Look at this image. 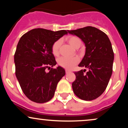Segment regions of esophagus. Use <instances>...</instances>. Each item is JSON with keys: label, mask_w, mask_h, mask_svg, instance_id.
<instances>
[{"label": "esophagus", "mask_w": 128, "mask_h": 128, "mask_svg": "<svg viewBox=\"0 0 128 128\" xmlns=\"http://www.w3.org/2000/svg\"><path fill=\"white\" fill-rule=\"evenodd\" d=\"M70 70H68V69H66V73H70Z\"/></svg>", "instance_id": "esophagus-1"}]
</instances>
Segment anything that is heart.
<instances>
[{"instance_id": "b5f03b06", "label": "heart", "mask_w": 128, "mask_h": 128, "mask_svg": "<svg viewBox=\"0 0 128 128\" xmlns=\"http://www.w3.org/2000/svg\"><path fill=\"white\" fill-rule=\"evenodd\" d=\"M67 40L68 42V43L75 49L78 46L81 44V41L77 36H69L67 38ZM61 43V41L59 40L53 44L52 46V52L55 56L58 55ZM78 58H76V57L67 58V57L62 56L58 60V63L59 66L67 69H70L72 68L78 62Z\"/></svg>"}]
</instances>
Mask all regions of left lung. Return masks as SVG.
Returning <instances> with one entry per match:
<instances>
[{"label":"left lung","instance_id":"obj_1","mask_svg":"<svg viewBox=\"0 0 128 128\" xmlns=\"http://www.w3.org/2000/svg\"><path fill=\"white\" fill-rule=\"evenodd\" d=\"M85 44L86 53L79 67L87 68L75 72L72 83L75 95L84 100L99 97L108 86L112 72L114 52L109 38L104 32L92 26L68 30Z\"/></svg>","mask_w":128,"mask_h":128}]
</instances>
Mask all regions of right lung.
I'll return each mask as SVG.
<instances>
[{
	"instance_id": "1",
	"label": "right lung",
	"mask_w": 128,
	"mask_h": 128,
	"mask_svg": "<svg viewBox=\"0 0 128 128\" xmlns=\"http://www.w3.org/2000/svg\"><path fill=\"white\" fill-rule=\"evenodd\" d=\"M66 34L65 30L54 32L37 28L20 38L14 55L16 75L22 91L30 100L40 104L49 101L58 82L65 75L62 67H51L56 64L52 52L53 44ZM48 68L51 69L49 72H45Z\"/></svg>"
}]
</instances>
